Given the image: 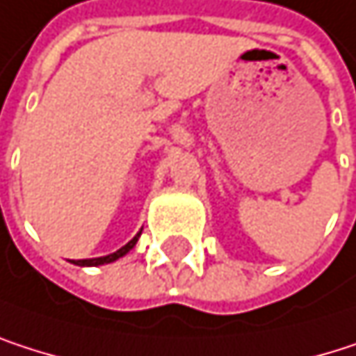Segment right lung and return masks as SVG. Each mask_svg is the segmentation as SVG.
I'll use <instances>...</instances> for the list:
<instances>
[{"instance_id": "add662e5", "label": "right lung", "mask_w": 356, "mask_h": 356, "mask_svg": "<svg viewBox=\"0 0 356 356\" xmlns=\"http://www.w3.org/2000/svg\"><path fill=\"white\" fill-rule=\"evenodd\" d=\"M136 241H138V234L128 243V245H124L122 249H118L115 253H111V255H105V257H97V259H79V261H74L76 266H103V264H111V261H115V259H120V257H124L134 245H136Z\"/></svg>"}]
</instances>
